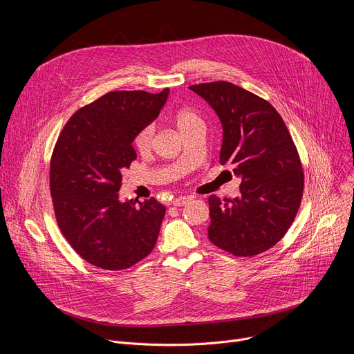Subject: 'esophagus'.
I'll use <instances>...</instances> for the list:
<instances>
[{"label":"esophagus","instance_id":"34e87169","mask_svg":"<svg viewBox=\"0 0 354 354\" xmlns=\"http://www.w3.org/2000/svg\"><path fill=\"white\" fill-rule=\"evenodd\" d=\"M189 200H190L189 196H179V197L174 198L172 205H174V206H185Z\"/></svg>","mask_w":354,"mask_h":354}]
</instances>
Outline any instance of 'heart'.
I'll return each instance as SVG.
<instances>
[{
    "mask_svg": "<svg viewBox=\"0 0 354 354\" xmlns=\"http://www.w3.org/2000/svg\"><path fill=\"white\" fill-rule=\"evenodd\" d=\"M175 122H176V126L179 127L180 133H183L185 130H187L193 124L200 123L203 120H201L200 115L196 111L183 108V109L176 112ZM154 134H156V126L154 124H147V126L141 127L133 138V144H134L136 149L140 151V153H147V151H149L151 147H153Z\"/></svg>",
    "mask_w": 354,
    "mask_h": 354,
    "instance_id": "obj_1",
    "label": "heart"
}]
</instances>
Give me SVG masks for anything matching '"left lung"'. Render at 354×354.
Wrapping results in <instances>:
<instances>
[{"label":"left lung","mask_w":354,"mask_h":354,"mask_svg":"<svg viewBox=\"0 0 354 354\" xmlns=\"http://www.w3.org/2000/svg\"><path fill=\"white\" fill-rule=\"evenodd\" d=\"M223 123L221 165L241 179L235 198L209 197V239L238 258L273 248L291 227L304 193L298 149L266 99L227 81L189 86Z\"/></svg>","instance_id":"1"}]
</instances>
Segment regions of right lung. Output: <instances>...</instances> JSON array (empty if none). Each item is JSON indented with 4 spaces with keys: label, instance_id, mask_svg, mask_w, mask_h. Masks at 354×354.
<instances>
[{
    "label": "right lung",
    "instance_id": "obj_1",
    "mask_svg": "<svg viewBox=\"0 0 354 354\" xmlns=\"http://www.w3.org/2000/svg\"><path fill=\"white\" fill-rule=\"evenodd\" d=\"M169 89L112 91L78 109L50 160L57 225L77 254L104 270H124L154 249L165 206L154 197L119 201L122 172L137 158L136 133L167 102Z\"/></svg>",
    "mask_w": 354,
    "mask_h": 354
}]
</instances>
